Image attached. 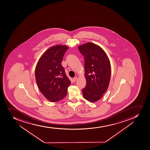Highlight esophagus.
<instances>
[{
    "label": "esophagus",
    "mask_w": 150,
    "mask_h": 150,
    "mask_svg": "<svg viewBox=\"0 0 150 150\" xmlns=\"http://www.w3.org/2000/svg\"><path fill=\"white\" fill-rule=\"evenodd\" d=\"M77 77H75L74 78H73V82H75L77 80Z\"/></svg>",
    "instance_id": "esophagus-1"
}]
</instances>
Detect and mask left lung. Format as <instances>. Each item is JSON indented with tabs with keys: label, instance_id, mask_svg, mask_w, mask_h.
Returning a JSON list of instances; mask_svg holds the SVG:
<instances>
[{
	"label": "left lung",
	"instance_id": "left-lung-1",
	"mask_svg": "<svg viewBox=\"0 0 150 150\" xmlns=\"http://www.w3.org/2000/svg\"><path fill=\"white\" fill-rule=\"evenodd\" d=\"M79 50L84 57L86 85L83 89V96L90 102L97 101L109 86L111 67L106 52L99 46L91 42L80 45Z\"/></svg>",
	"mask_w": 150,
	"mask_h": 150
}]
</instances>
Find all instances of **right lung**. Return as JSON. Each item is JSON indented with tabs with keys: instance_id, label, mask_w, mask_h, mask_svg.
Wrapping results in <instances>:
<instances>
[{
	"instance_id": "obj_1",
	"label": "right lung",
	"mask_w": 150,
	"mask_h": 150,
	"mask_svg": "<svg viewBox=\"0 0 150 150\" xmlns=\"http://www.w3.org/2000/svg\"><path fill=\"white\" fill-rule=\"evenodd\" d=\"M68 48L66 45L50 48L36 65L35 78L39 89L46 98L52 102L63 99L71 84L61 64Z\"/></svg>"
}]
</instances>
